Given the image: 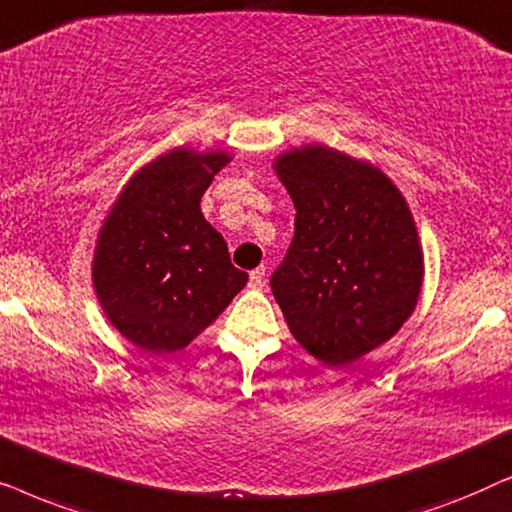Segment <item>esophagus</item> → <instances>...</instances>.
Segmentation results:
<instances>
[{
    "mask_svg": "<svg viewBox=\"0 0 512 512\" xmlns=\"http://www.w3.org/2000/svg\"><path fill=\"white\" fill-rule=\"evenodd\" d=\"M263 284H265V268L261 265V268L249 272V286L251 289H258V286H263Z\"/></svg>",
    "mask_w": 512,
    "mask_h": 512,
    "instance_id": "1",
    "label": "esophagus"
}]
</instances>
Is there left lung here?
Returning <instances> with one entry per match:
<instances>
[{"label": "left lung", "instance_id": "8db88e82", "mask_svg": "<svg viewBox=\"0 0 512 512\" xmlns=\"http://www.w3.org/2000/svg\"><path fill=\"white\" fill-rule=\"evenodd\" d=\"M272 167L296 207V235L272 293L314 359L349 366L415 312L424 282L415 219L380 167L331 146H296Z\"/></svg>", "mask_w": 512, "mask_h": 512}]
</instances>
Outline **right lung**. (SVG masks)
Masks as SVG:
<instances>
[{
  "label": "right lung",
  "mask_w": 512,
  "mask_h": 512,
  "mask_svg": "<svg viewBox=\"0 0 512 512\" xmlns=\"http://www.w3.org/2000/svg\"><path fill=\"white\" fill-rule=\"evenodd\" d=\"M228 151L177 146L125 181L93 251V286L109 324L153 354L191 345L247 284L200 198Z\"/></svg>",
  "instance_id": "right-lung-1"
}]
</instances>
